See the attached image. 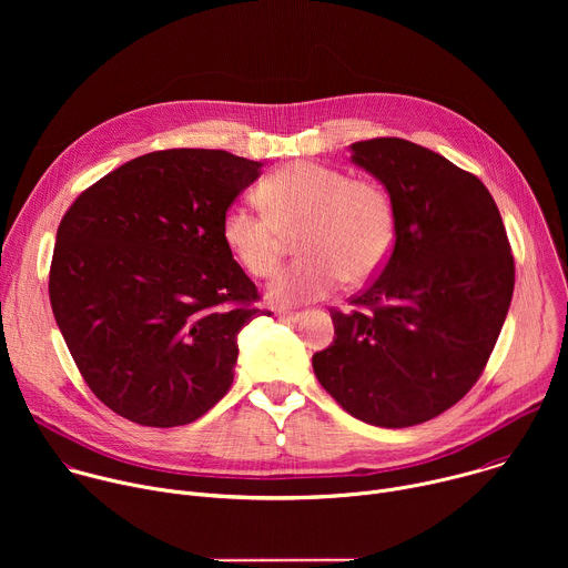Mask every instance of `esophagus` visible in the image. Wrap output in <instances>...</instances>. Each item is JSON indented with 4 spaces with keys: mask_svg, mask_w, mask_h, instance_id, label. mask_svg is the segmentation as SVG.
Returning a JSON list of instances; mask_svg holds the SVG:
<instances>
[{
    "mask_svg": "<svg viewBox=\"0 0 568 568\" xmlns=\"http://www.w3.org/2000/svg\"><path fill=\"white\" fill-rule=\"evenodd\" d=\"M281 321H298L303 318V312H278Z\"/></svg>",
    "mask_w": 568,
    "mask_h": 568,
    "instance_id": "34e87169",
    "label": "esophagus"
}]
</instances>
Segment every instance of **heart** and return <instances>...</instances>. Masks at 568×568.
Listing matches in <instances>:
<instances>
[{
  "instance_id": "heart-1",
  "label": "heart",
  "mask_w": 568,
  "mask_h": 568,
  "mask_svg": "<svg viewBox=\"0 0 568 568\" xmlns=\"http://www.w3.org/2000/svg\"><path fill=\"white\" fill-rule=\"evenodd\" d=\"M265 211L231 204L220 222L226 252L247 274L272 276L298 235V258L272 285L278 305H298L331 294L344 278L362 285L375 278L395 245V209L388 193L348 173L292 161L272 173L261 191Z\"/></svg>"
}]
</instances>
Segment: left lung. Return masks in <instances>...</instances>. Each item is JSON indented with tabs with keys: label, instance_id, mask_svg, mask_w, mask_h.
Listing matches in <instances>:
<instances>
[{
	"label": "left lung",
	"instance_id": "obj_1",
	"mask_svg": "<svg viewBox=\"0 0 568 568\" xmlns=\"http://www.w3.org/2000/svg\"><path fill=\"white\" fill-rule=\"evenodd\" d=\"M395 209V245L379 276L331 307L335 342L314 375L344 412L375 427L427 423L476 384L515 290L501 213L483 182L397 136L351 145Z\"/></svg>",
	"mask_w": 568,
	"mask_h": 568
}]
</instances>
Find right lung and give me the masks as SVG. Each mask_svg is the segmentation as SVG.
Masks as SVG:
<instances>
[{"mask_svg":"<svg viewBox=\"0 0 568 568\" xmlns=\"http://www.w3.org/2000/svg\"><path fill=\"white\" fill-rule=\"evenodd\" d=\"M261 166L224 150H156L62 215L53 316L80 375L121 418L180 427L204 416L233 382L237 333L272 314L220 235Z\"/></svg>","mask_w":568,"mask_h":568,"instance_id":"add662e5","label":"right lung"}]
</instances>
